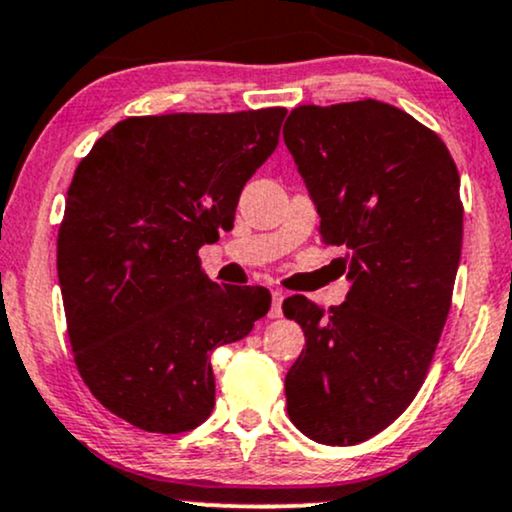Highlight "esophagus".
<instances>
[{"label": "esophagus", "instance_id": "esophagus-1", "mask_svg": "<svg viewBox=\"0 0 512 512\" xmlns=\"http://www.w3.org/2000/svg\"><path fill=\"white\" fill-rule=\"evenodd\" d=\"M283 298H286V293H283L281 288H274V291H272V307H269V317H272V319H279L283 315V310H281Z\"/></svg>", "mask_w": 512, "mask_h": 512}]
</instances>
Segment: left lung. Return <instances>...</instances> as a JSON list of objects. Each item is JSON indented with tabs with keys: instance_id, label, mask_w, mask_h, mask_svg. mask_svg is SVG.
Segmentation results:
<instances>
[{
	"instance_id": "8db88e82",
	"label": "left lung",
	"mask_w": 512,
	"mask_h": 512,
	"mask_svg": "<svg viewBox=\"0 0 512 512\" xmlns=\"http://www.w3.org/2000/svg\"><path fill=\"white\" fill-rule=\"evenodd\" d=\"M283 140L350 281L329 312L283 303L305 331L288 417L312 441L353 446L403 415L434 357L463 248L460 176L439 135L377 100L295 107Z\"/></svg>"
}]
</instances>
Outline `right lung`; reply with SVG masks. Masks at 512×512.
Wrapping results in <instances>:
<instances>
[{
    "mask_svg": "<svg viewBox=\"0 0 512 512\" xmlns=\"http://www.w3.org/2000/svg\"><path fill=\"white\" fill-rule=\"evenodd\" d=\"M283 107L131 116L78 164L57 240L76 367L109 412L155 434L214 408L209 353L269 312L262 286H219L197 250L279 145Z\"/></svg>",
    "mask_w": 512,
    "mask_h": 512,
    "instance_id": "1",
    "label": "right lung"
}]
</instances>
